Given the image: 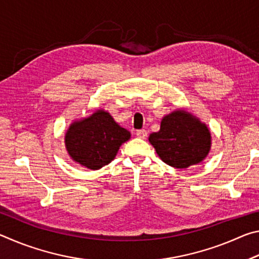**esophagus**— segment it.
<instances>
[{"label":"esophagus","mask_w":259,"mask_h":259,"mask_svg":"<svg viewBox=\"0 0 259 259\" xmlns=\"http://www.w3.org/2000/svg\"><path fill=\"white\" fill-rule=\"evenodd\" d=\"M136 136H137L138 138L145 139L147 137V131L145 129H139V130L136 131Z\"/></svg>","instance_id":"34e87169"}]
</instances>
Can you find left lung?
I'll list each match as a JSON object with an SVG mask.
<instances>
[{
	"instance_id": "8db88e82",
	"label": "left lung",
	"mask_w": 259,
	"mask_h": 259,
	"mask_svg": "<svg viewBox=\"0 0 259 259\" xmlns=\"http://www.w3.org/2000/svg\"><path fill=\"white\" fill-rule=\"evenodd\" d=\"M148 140L164 163L184 169L208 155L211 136L207 125L192 114L176 111L162 119L160 130Z\"/></svg>"
}]
</instances>
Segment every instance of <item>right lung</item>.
<instances>
[{
    "label": "right lung",
    "mask_w": 259,
    "mask_h": 259,
    "mask_svg": "<svg viewBox=\"0 0 259 259\" xmlns=\"http://www.w3.org/2000/svg\"><path fill=\"white\" fill-rule=\"evenodd\" d=\"M130 138L109 113L99 109L93 115L69 126L65 144L72 159L87 168L97 170L115 157L120 146Z\"/></svg>",
    "instance_id": "obj_1"
}]
</instances>
